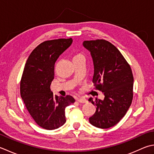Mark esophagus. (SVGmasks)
Listing matches in <instances>:
<instances>
[{"mask_svg": "<svg viewBox=\"0 0 154 154\" xmlns=\"http://www.w3.org/2000/svg\"><path fill=\"white\" fill-rule=\"evenodd\" d=\"M76 100L79 102V103H87V99H85V98H84V97H77V98H76Z\"/></svg>", "mask_w": 154, "mask_h": 154, "instance_id": "obj_1", "label": "esophagus"}]
</instances>
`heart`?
I'll return each instance as SVG.
<instances>
[{
  "mask_svg": "<svg viewBox=\"0 0 154 154\" xmlns=\"http://www.w3.org/2000/svg\"><path fill=\"white\" fill-rule=\"evenodd\" d=\"M80 58H83V55H82L81 53H77L75 55L73 59H80Z\"/></svg>",
  "mask_w": 154,
  "mask_h": 154,
  "instance_id": "1",
  "label": "heart"
}]
</instances>
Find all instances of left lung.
Instances as JSON below:
<instances>
[{"instance_id": "8db88e82", "label": "left lung", "mask_w": 154, "mask_h": 154, "mask_svg": "<svg viewBox=\"0 0 154 154\" xmlns=\"http://www.w3.org/2000/svg\"><path fill=\"white\" fill-rule=\"evenodd\" d=\"M83 47L93 59L94 74L93 83L104 95L103 100L90 97L96 106L95 113L89 117L96 128L107 129L121 120L133 99L134 77L130 66L113 45L103 39L85 41Z\"/></svg>"}]
</instances>
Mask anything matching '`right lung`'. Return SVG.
Segmentation results:
<instances>
[{"label": "right lung", "mask_w": 154, "mask_h": 154, "mask_svg": "<svg viewBox=\"0 0 154 154\" xmlns=\"http://www.w3.org/2000/svg\"><path fill=\"white\" fill-rule=\"evenodd\" d=\"M72 42L71 38L43 42L30 54L24 68L21 97L32 119L45 129L53 130L64 125L65 108L75 102L71 95L54 96L50 88L57 59Z\"/></svg>", "instance_id": "add662e5"}]
</instances>
